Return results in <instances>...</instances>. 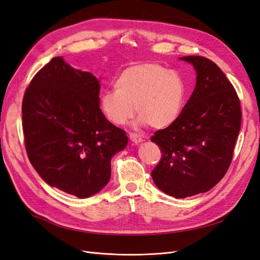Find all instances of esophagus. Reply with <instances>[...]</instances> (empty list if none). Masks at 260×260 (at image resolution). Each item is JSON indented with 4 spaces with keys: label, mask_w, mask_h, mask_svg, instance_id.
I'll return each mask as SVG.
<instances>
[{
    "label": "esophagus",
    "mask_w": 260,
    "mask_h": 260,
    "mask_svg": "<svg viewBox=\"0 0 260 260\" xmlns=\"http://www.w3.org/2000/svg\"><path fill=\"white\" fill-rule=\"evenodd\" d=\"M129 137H130V140L132 141V142L136 143V144H139L143 141V139L141 138L139 135H137V133H130Z\"/></svg>",
    "instance_id": "obj_1"
}]
</instances>
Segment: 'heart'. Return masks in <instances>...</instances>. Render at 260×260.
I'll return each mask as SVG.
<instances>
[{
	"label": "heart",
	"instance_id": "obj_1",
	"mask_svg": "<svg viewBox=\"0 0 260 260\" xmlns=\"http://www.w3.org/2000/svg\"><path fill=\"white\" fill-rule=\"evenodd\" d=\"M185 99V84L177 73L144 62L125 68L117 78L115 90L101 93L100 107L106 119L117 125L136 112L139 123L164 129L179 117Z\"/></svg>",
	"mask_w": 260,
	"mask_h": 260
}]
</instances>
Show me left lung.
Returning <instances> with one entry per match:
<instances>
[{
  "label": "left lung",
  "instance_id": "1",
  "mask_svg": "<svg viewBox=\"0 0 260 260\" xmlns=\"http://www.w3.org/2000/svg\"><path fill=\"white\" fill-rule=\"evenodd\" d=\"M181 59L196 70L195 89L177 120L151 139L162 153L154 183L176 199L205 193L223 178L242 120L238 93L222 70L204 56Z\"/></svg>",
  "mask_w": 260,
  "mask_h": 260
}]
</instances>
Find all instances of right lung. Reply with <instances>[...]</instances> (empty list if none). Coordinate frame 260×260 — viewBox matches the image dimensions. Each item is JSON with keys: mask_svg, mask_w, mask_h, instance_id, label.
Instances as JSON below:
<instances>
[{"mask_svg": "<svg viewBox=\"0 0 260 260\" xmlns=\"http://www.w3.org/2000/svg\"><path fill=\"white\" fill-rule=\"evenodd\" d=\"M91 73L54 57L30 81L22 100L28 158L51 186L79 199L96 194L112 175V157L127 146L125 131L100 108Z\"/></svg>", "mask_w": 260, "mask_h": 260, "instance_id": "obj_1", "label": "right lung"}]
</instances>
